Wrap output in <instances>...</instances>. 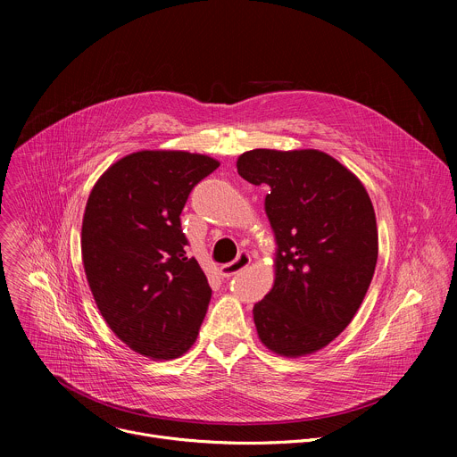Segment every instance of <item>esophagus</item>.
I'll return each mask as SVG.
<instances>
[{"label": "esophagus", "instance_id": "esophagus-1", "mask_svg": "<svg viewBox=\"0 0 457 457\" xmlns=\"http://www.w3.org/2000/svg\"><path fill=\"white\" fill-rule=\"evenodd\" d=\"M249 262H251L249 253H247V251H242V253L233 260V262L220 266V273H222L224 277H233V275L240 273L242 270H245V268L249 266Z\"/></svg>", "mask_w": 457, "mask_h": 457}]
</instances>
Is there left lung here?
<instances>
[{
  "mask_svg": "<svg viewBox=\"0 0 457 457\" xmlns=\"http://www.w3.org/2000/svg\"><path fill=\"white\" fill-rule=\"evenodd\" d=\"M242 179L266 184L275 231V286L254 303L262 344L280 356L311 354L354 318L378 260L376 215L360 179L318 150H251Z\"/></svg>",
  "mask_w": 457,
  "mask_h": 457,
  "instance_id": "obj_1",
  "label": "left lung"
}]
</instances>
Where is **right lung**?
Returning <instances> with one entry per match:
<instances>
[{
    "mask_svg": "<svg viewBox=\"0 0 457 457\" xmlns=\"http://www.w3.org/2000/svg\"><path fill=\"white\" fill-rule=\"evenodd\" d=\"M217 168L199 154L136 152L112 164L88 197L81 229L88 286L108 328L148 358L184 354L208 311L212 287L187 256L180 213Z\"/></svg>",
    "mask_w": 457,
    "mask_h": 457,
    "instance_id": "right-lung-1",
    "label": "right lung"
}]
</instances>
